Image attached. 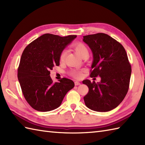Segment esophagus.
<instances>
[{"instance_id": "34e87169", "label": "esophagus", "mask_w": 145, "mask_h": 145, "mask_svg": "<svg viewBox=\"0 0 145 145\" xmlns=\"http://www.w3.org/2000/svg\"><path fill=\"white\" fill-rule=\"evenodd\" d=\"M80 85V82H78V81H75V85Z\"/></svg>"}]
</instances>
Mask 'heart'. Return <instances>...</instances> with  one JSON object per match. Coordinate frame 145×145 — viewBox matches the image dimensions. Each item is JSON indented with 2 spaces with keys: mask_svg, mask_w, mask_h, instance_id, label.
I'll use <instances>...</instances> for the list:
<instances>
[{
  "mask_svg": "<svg viewBox=\"0 0 145 145\" xmlns=\"http://www.w3.org/2000/svg\"><path fill=\"white\" fill-rule=\"evenodd\" d=\"M73 48L74 49L76 53L82 58L84 57H88L89 55V50L88 47L84 44L81 42L76 43L73 45ZM67 55V50H63L61 52L59 56V60L60 61H63L65 59ZM69 74L73 76V78H80L82 76V72L78 69H72L70 71Z\"/></svg>",
  "mask_w": 145,
  "mask_h": 145,
  "instance_id": "obj_1",
  "label": "heart"
}]
</instances>
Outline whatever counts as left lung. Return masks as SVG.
Returning <instances> with one entry per match:
<instances>
[{"instance_id": "obj_1", "label": "left lung", "mask_w": 145, "mask_h": 145, "mask_svg": "<svg viewBox=\"0 0 145 145\" xmlns=\"http://www.w3.org/2000/svg\"><path fill=\"white\" fill-rule=\"evenodd\" d=\"M83 40L93 53L90 77L101 78L98 84L83 81L89 88L84 97L85 105L96 112H108L119 105L128 91L131 67L127 52L120 43L103 33L84 36Z\"/></svg>"}]
</instances>
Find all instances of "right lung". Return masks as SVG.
<instances>
[{"instance_id":"add662e5","label":"right lung","mask_w":145,"mask_h":145,"mask_svg":"<svg viewBox=\"0 0 145 145\" xmlns=\"http://www.w3.org/2000/svg\"><path fill=\"white\" fill-rule=\"evenodd\" d=\"M76 37L45 33L24 49L17 76L24 98L33 109L43 112L56 109L74 87V82L66 78L54 83L50 70L59 66L60 53Z\"/></svg>"}]
</instances>
